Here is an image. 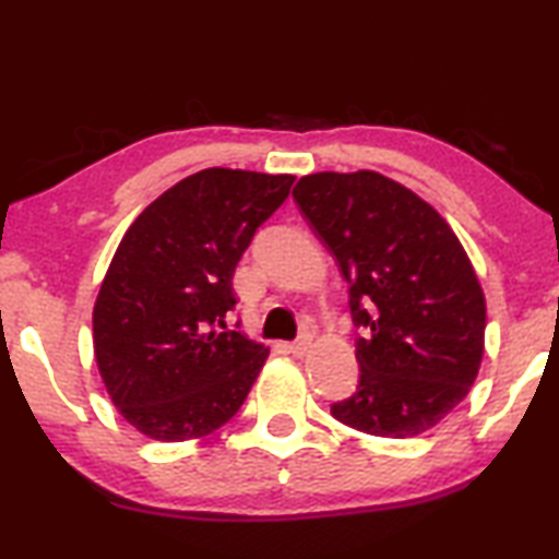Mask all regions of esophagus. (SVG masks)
<instances>
[{
  "label": "esophagus",
  "instance_id": "34e87169",
  "mask_svg": "<svg viewBox=\"0 0 559 559\" xmlns=\"http://www.w3.org/2000/svg\"><path fill=\"white\" fill-rule=\"evenodd\" d=\"M290 355L294 357H304V355H309V349H311V336H301V340H296L294 344H290Z\"/></svg>",
  "mask_w": 559,
  "mask_h": 559
}]
</instances>
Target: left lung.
I'll return each instance as SVG.
<instances>
[{
  "label": "left lung",
  "mask_w": 559,
  "mask_h": 559,
  "mask_svg": "<svg viewBox=\"0 0 559 559\" xmlns=\"http://www.w3.org/2000/svg\"><path fill=\"white\" fill-rule=\"evenodd\" d=\"M311 230L349 283L357 392L332 405L344 426L413 438L474 384L486 298L461 240L426 200L380 171H319L294 187Z\"/></svg>",
  "instance_id": "left-lung-1"
}]
</instances>
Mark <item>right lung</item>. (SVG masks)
<instances>
[{
	"label": "right lung",
	"instance_id": "add662e5",
	"mask_svg": "<svg viewBox=\"0 0 559 559\" xmlns=\"http://www.w3.org/2000/svg\"><path fill=\"white\" fill-rule=\"evenodd\" d=\"M294 179L202 169L126 230L93 306V352L108 397L139 433L202 438L246 403L269 347L223 332L235 265Z\"/></svg>",
	"mask_w": 559,
	"mask_h": 559
}]
</instances>
